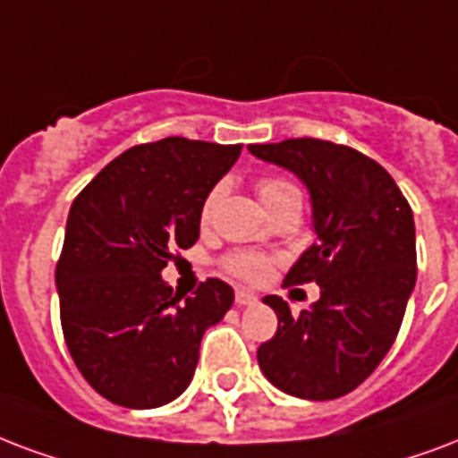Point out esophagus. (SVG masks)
Wrapping results in <instances>:
<instances>
[{
  "label": "esophagus",
  "mask_w": 458,
  "mask_h": 458,
  "mask_svg": "<svg viewBox=\"0 0 458 458\" xmlns=\"http://www.w3.org/2000/svg\"><path fill=\"white\" fill-rule=\"evenodd\" d=\"M235 305L237 307H250L257 305V295L250 291H242V288H237L235 291Z\"/></svg>",
  "instance_id": "34e87169"
}]
</instances>
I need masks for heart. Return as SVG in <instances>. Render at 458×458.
<instances>
[{"label":"heart","mask_w":458,"mask_h":458,"mask_svg":"<svg viewBox=\"0 0 458 458\" xmlns=\"http://www.w3.org/2000/svg\"><path fill=\"white\" fill-rule=\"evenodd\" d=\"M291 191L298 190H295L291 182L281 180V177H264V180H259V197L261 201H264V206L276 201V199H281L284 194H291ZM216 199H218V187L208 191V197H206L204 206H201V218H208V214H211V208H214L216 204ZM223 268H225L228 274L242 278V281L259 284V281L267 278L268 268H271V261L257 252H233L223 259Z\"/></svg>","instance_id":"1"}]
</instances>
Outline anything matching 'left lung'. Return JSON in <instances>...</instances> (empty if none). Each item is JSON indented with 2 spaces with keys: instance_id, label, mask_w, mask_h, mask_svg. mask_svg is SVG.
<instances>
[{
  "instance_id": "8db88e82",
  "label": "left lung",
  "mask_w": 458,
  "mask_h": 458,
  "mask_svg": "<svg viewBox=\"0 0 458 458\" xmlns=\"http://www.w3.org/2000/svg\"><path fill=\"white\" fill-rule=\"evenodd\" d=\"M257 158L291 170L312 199L317 242L285 276V285H319L312 310L293 314L267 295L278 329L257 360L281 392L310 401L338 399L368 379L403 322L415 288V223L392 174L351 146L322 139L252 144Z\"/></svg>"
}]
</instances>
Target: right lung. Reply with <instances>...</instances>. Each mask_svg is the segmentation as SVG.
Listing matches in <instances>:
<instances>
[{"mask_svg": "<svg viewBox=\"0 0 458 458\" xmlns=\"http://www.w3.org/2000/svg\"><path fill=\"white\" fill-rule=\"evenodd\" d=\"M223 146L167 136L107 163L74 199L55 284L69 353L100 396L158 408L190 386L199 344L235 293L206 278L180 298L160 271L199 240L201 206L240 158Z\"/></svg>", "mask_w": 458, "mask_h": 458, "instance_id": "obj_1", "label": "right lung"}]
</instances>
